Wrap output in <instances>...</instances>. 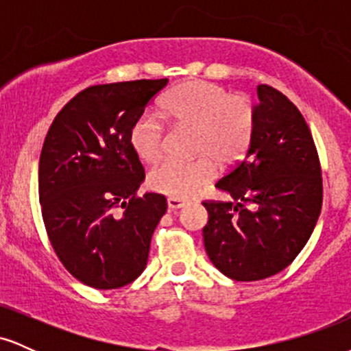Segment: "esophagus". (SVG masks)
I'll return each instance as SVG.
<instances>
[{"label": "esophagus", "mask_w": 351, "mask_h": 351, "mask_svg": "<svg viewBox=\"0 0 351 351\" xmlns=\"http://www.w3.org/2000/svg\"><path fill=\"white\" fill-rule=\"evenodd\" d=\"M167 204H168V208H170V209H181V208L186 206V201L178 199V198H168Z\"/></svg>", "instance_id": "34e87169"}]
</instances>
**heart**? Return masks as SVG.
<instances>
[{
  "label": "heart",
  "mask_w": 351,
  "mask_h": 351,
  "mask_svg": "<svg viewBox=\"0 0 351 351\" xmlns=\"http://www.w3.org/2000/svg\"><path fill=\"white\" fill-rule=\"evenodd\" d=\"M163 114L175 123L195 127L193 162L165 160L148 173V184L171 198H189L213 180L216 162L228 165L243 156L256 128V108L243 94H232L206 80H189L163 100ZM165 127L158 115L145 112L128 132L132 150L143 162H155L163 150Z\"/></svg>",
  "instance_id": "obj_1"
}]
</instances>
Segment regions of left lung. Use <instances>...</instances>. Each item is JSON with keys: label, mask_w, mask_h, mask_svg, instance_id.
<instances>
[{"label": "left lung", "mask_w": 351, "mask_h": 351, "mask_svg": "<svg viewBox=\"0 0 351 351\" xmlns=\"http://www.w3.org/2000/svg\"><path fill=\"white\" fill-rule=\"evenodd\" d=\"M256 128L244 158L216 188L229 201H203L204 247L229 279L284 271L299 256L322 209V168L305 119L284 94L257 86Z\"/></svg>", "instance_id": "1"}]
</instances>
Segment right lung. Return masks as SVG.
<instances>
[{
    "instance_id": "add662e5",
    "label": "right lung",
    "mask_w": 351,
    "mask_h": 351,
    "mask_svg": "<svg viewBox=\"0 0 351 351\" xmlns=\"http://www.w3.org/2000/svg\"><path fill=\"white\" fill-rule=\"evenodd\" d=\"M167 84L142 79L84 88L56 115L44 140V226L64 267L88 287H123L147 267L167 198L136 195L145 171L128 132Z\"/></svg>"
}]
</instances>
